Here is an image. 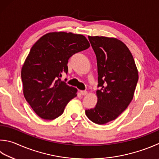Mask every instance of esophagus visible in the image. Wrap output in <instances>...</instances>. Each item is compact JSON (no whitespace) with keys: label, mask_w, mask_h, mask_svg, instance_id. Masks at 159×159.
Here are the masks:
<instances>
[{"label":"esophagus","mask_w":159,"mask_h":159,"mask_svg":"<svg viewBox=\"0 0 159 159\" xmlns=\"http://www.w3.org/2000/svg\"><path fill=\"white\" fill-rule=\"evenodd\" d=\"M80 93L82 94V95H86V94L88 93V92L86 91H80Z\"/></svg>","instance_id":"obj_1"}]
</instances>
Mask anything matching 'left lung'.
Instances as JSON below:
<instances>
[{"mask_svg": "<svg viewBox=\"0 0 159 159\" xmlns=\"http://www.w3.org/2000/svg\"><path fill=\"white\" fill-rule=\"evenodd\" d=\"M97 58L98 102L85 111L92 122L106 124L118 118L132 100L139 72L132 55L122 41L113 37L89 36Z\"/></svg>", "mask_w": 159, "mask_h": 159, "instance_id": "left-lung-1", "label": "left lung"}]
</instances>
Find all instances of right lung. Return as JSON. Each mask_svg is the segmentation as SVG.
<instances>
[{
  "mask_svg": "<svg viewBox=\"0 0 159 159\" xmlns=\"http://www.w3.org/2000/svg\"><path fill=\"white\" fill-rule=\"evenodd\" d=\"M89 47L84 35L66 32L47 33L33 45L22 66L21 79L24 97L40 118H57L77 96V89L59 77L68 73L70 57Z\"/></svg>",
  "mask_w": 159,
  "mask_h": 159,
  "instance_id": "obj_1",
  "label": "right lung"
}]
</instances>
